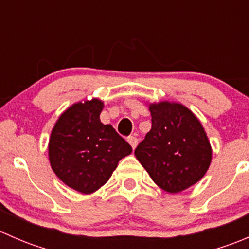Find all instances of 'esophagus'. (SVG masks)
Wrapping results in <instances>:
<instances>
[{
    "label": "esophagus",
    "mask_w": 249,
    "mask_h": 249,
    "mask_svg": "<svg viewBox=\"0 0 249 249\" xmlns=\"http://www.w3.org/2000/svg\"><path fill=\"white\" fill-rule=\"evenodd\" d=\"M127 142L130 143V145L132 147V149H135V148L137 147V144H139V140H137L136 136H130L129 139H127Z\"/></svg>",
    "instance_id": "1"
}]
</instances>
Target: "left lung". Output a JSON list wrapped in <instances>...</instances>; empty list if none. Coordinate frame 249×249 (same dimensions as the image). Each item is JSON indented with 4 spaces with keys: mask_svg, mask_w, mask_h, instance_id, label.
I'll return each mask as SVG.
<instances>
[{
    "mask_svg": "<svg viewBox=\"0 0 249 249\" xmlns=\"http://www.w3.org/2000/svg\"><path fill=\"white\" fill-rule=\"evenodd\" d=\"M152 129L135 149V155L158 187L180 193L206 175L212 147L196 115L179 102L148 105Z\"/></svg>",
    "mask_w": 249,
    "mask_h": 249,
    "instance_id": "1",
    "label": "left lung"
}]
</instances>
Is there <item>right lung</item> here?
Wrapping results in <instances>:
<instances>
[{
	"label": "right lung",
	"instance_id": "add662e5",
	"mask_svg": "<svg viewBox=\"0 0 249 249\" xmlns=\"http://www.w3.org/2000/svg\"><path fill=\"white\" fill-rule=\"evenodd\" d=\"M102 109L100 99L76 102L61 113L49 137L53 171L82 194H92L106 184L119 160L132 152L112 125L102 124Z\"/></svg>",
	"mask_w": 249,
	"mask_h": 249
}]
</instances>
